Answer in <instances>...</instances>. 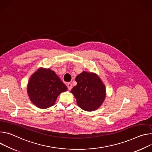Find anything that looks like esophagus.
<instances>
[{
  "label": "esophagus",
  "mask_w": 152,
  "mask_h": 152,
  "mask_svg": "<svg viewBox=\"0 0 152 152\" xmlns=\"http://www.w3.org/2000/svg\"><path fill=\"white\" fill-rule=\"evenodd\" d=\"M67 89H68V90L69 91H70V90H71V89H72V84H71V83H68L67 84Z\"/></svg>",
  "instance_id": "34e87169"
}]
</instances>
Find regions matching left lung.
Wrapping results in <instances>:
<instances>
[{
    "instance_id": "left-lung-1",
    "label": "left lung",
    "mask_w": 152,
    "mask_h": 152,
    "mask_svg": "<svg viewBox=\"0 0 152 152\" xmlns=\"http://www.w3.org/2000/svg\"><path fill=\"white\" fill-rule=\"evenodd\" d=\"M77 85L71 90L79 107L86 111L97 109L106 97L103 82L95 74L83 72L75 78Z\"/></svg>"
}]
</instances>
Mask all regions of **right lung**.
Instances as JSON below:
<instances>
[{"mask_svg": "<svg viewBox=\"0 0 152 152\" xmlns=\"http://www.w3.org/2000/svg\"><path fill=\"white\" fill-rule=\"evenodd\" d=\"M66 91V85L56 74L49 69H39L31 76L28 85L30 100L41 109L54 105L58 95Z\"/></svg>", "mask_w": 152, "mask_h": 152, "instance_id": "1", "label": "right lung"}]
</instances>
